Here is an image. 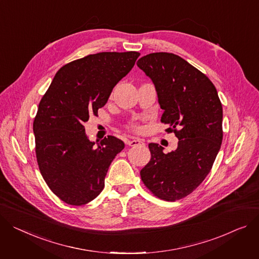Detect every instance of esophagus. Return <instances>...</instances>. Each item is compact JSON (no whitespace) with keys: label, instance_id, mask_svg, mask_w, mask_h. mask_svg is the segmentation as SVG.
<instances>
[{"label":"esophagus","instance_id":"34e87169","mask_svg":"<svg viewBox=\"0 0 259 259\" xmlns=\"http://www.w3.org/2000/svg\"><path fill=\"white\" fill-rule=\"evenodd\" d=\"M130 147H139V146H145V143L142 140H132L129 142Z\"/></svg>","mask_w":259,"mask_h":259}]
</instances>
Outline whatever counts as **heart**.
Listing matches in <instances>:
<instances>
[{"mask_svg": "<svg viewBox=\"0 0 259 259\" xmlns=\"http://www.w3.org/2000/svg\"><path fill=\"white\" fill-rule=\"evenodd\" d=\"M132 129L135 130V131H139V130H140V127L136 126V125H133V126H132Z\"/></svg>", "mask_w": 259, "mask_h": 259, "instance_id": "obj_1", "label": "heart"}]
</instances>
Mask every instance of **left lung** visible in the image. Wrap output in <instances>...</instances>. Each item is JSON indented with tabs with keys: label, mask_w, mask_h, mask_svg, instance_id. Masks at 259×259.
I'll list each match as a JSON object with an SVG mask.
<instances>
[{
	"label": "left lung",
	"mask_w": 259,
	"mask_h": 259,
	"mask_svg": "<svg viewBox=\"0 0 259 259\" xmlns=\"http://www.w3.org/2000/svg\"><path fill=\"white\" fill-rule=\"evenodd\" d=\"M137 66L155 85L166 132L178 137L175 151L149 144L151 159L141 170L154 196L176 201L193 193L209 174L223 141V107L208 77L173 53H151Z\"/></svg>",
	"instance_id": "1"
}]
</instances>
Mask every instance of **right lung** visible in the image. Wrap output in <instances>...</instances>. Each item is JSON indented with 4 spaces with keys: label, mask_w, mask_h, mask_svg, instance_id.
Listing matches in <instances>:
<instances>
[{
    "label": "right lung",
    "mask_w": 259,
    "mask_h": 259,
    "mask_svg": "<svg viewBox=\"0 0 259 259\" xmlns=\"http://www.w3.org/2000/svg\"><path fill=\"white\" fill-rule=\"evenodd\" d=\"M139 52H102L63 65L41 98L33 122L42 178L63 202L81 206L104 188L110 163L125 148L114 136L91 142L84 123L104 106Z\"/></svg>",
    "instance_id": "1"
}]
</instances>
